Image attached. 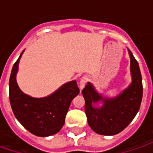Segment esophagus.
I'll return each instance as SVG.
<instances>
[{
  "mask_svg": "<svg viewBox=\"0 0 153 153\" xmlns=\"http://www.w3.org/2000/svg\"><path fill=\"white\" fill-rule=\"evenodd\" d=\"M87 82H88V78L86 77V76H82L79 81V88L81 89H82L84 87H85L86 83H87Z\"/></svg>",
  "mask_w": 153,
  "mask_h": 153,
  "instance_id": "34e87169",
  "label": "esophagus"
}]
</instances>
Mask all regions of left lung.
<instances>
[{"label": "left lung", "mask_w": 153, "mask_h": 153, "mask_svg": "<svg viewBox=\"0 0 153 153\" xmlns=\"http://www.w3.org/2000/svg\"><path fill=\"white\" fill-rule=\"evenodd\" d=\"M130 57L131 84L115 98L102 97L88 82L82 90L85 100V113L88 125L99 134L114 135L123 131L134 119L140 107L143 87L138 62L128 49ZM103 101L100 108L92 106L94 102Z\"/></svg>", "instance_id": "left-lung-1"}]
</instances>
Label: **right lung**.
Masks as SVG:
<instances>
[{"label":"right lung","mask_w":153,"mask_h":153,"mask_svg":"<svg viewBox=\"0 0 153 153\" xmlns=\"http://www.w3.org/2000/svg\"><path fill=\"white\" fill-rule=\"evenodd\" d=\"M24 51L12 69L9 79V100L13 114L29 132L46 137L58 133L65 124L68 109L79 94L76 81H71L45 98H33L24 94L17 84L16 74Z\"/></svg>","instance_id":"add662e5"}]
</instances>
